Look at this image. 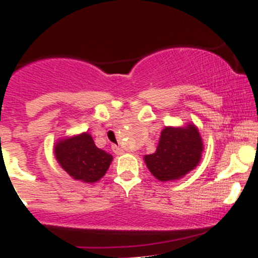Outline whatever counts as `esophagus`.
I'll use <instances>...</instances> for the list:
<instances>
[{
  "mask_svg": "<svg viewBox=\"0 0 258 258\" xmlns=\"http://www.w3.org/2000/svg\"><path fill=\"white\" fill-rule=\"evenodd\" d=\"M112 151H113V152L116 154H123L124 153V151L122 150V148L117 147V146H112Z\"/></svg>",
  "mask_w": 258,
  "mask_h": 258,
  "instance_id": "obj_1",
  "label": "esophagus"
}]
</instances>
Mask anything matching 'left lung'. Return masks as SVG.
Instances as JSON below:
<instances>
[{"mask_svg": "<svg viewBox=\"0 0 258 258\" xmlns=\"http://www.w3.org/2000/svg\"><path fill=\"white\" fill-rule=\"evenodd\" d=\"M204 144L196 124L165 126L156 152L144 157L148 170L160 182L182 178L198 166Z\"/></svg>", "mask_w": 258, "mask_h": 258, "instance_id": "left-lung-1", "label": "left lung"}]
</instances>
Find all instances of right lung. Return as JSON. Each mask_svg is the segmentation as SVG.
<instances>
[{"mask_svg": "<svg viewBox=\"0 0 258 258\" xmlns=\"http://www.w3.org/2000/svg\"><path fill=\"white\" fill-rule=\"evenodd\" d=\"M54 156L74 180L86 183L98 182L113 159L112 154L95 146L88 132L59 139L54 145Z\"/></svg>", "mask_w": 258, "mask_h": 258, "instance_id": "right-lung-1", "label": "right lung"}]
</instances>
